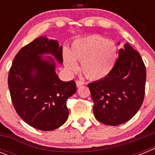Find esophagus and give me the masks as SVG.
I'll use <instances>...</instances> for the list:
<instances>
[{"mask_svg":"<svg viewBox=\"0 0 155 155\" xmlns=\"http://www.w3.org/2000/svg\"><path fill=\"white\" fill-rule=\"evenodd\" d=\"M84 84V82L83 81H81V80H77L76 81V85H77V87H81V86H82Z\"/></svg>","mask_w":155,"mask_h":155,"instance_id":"obj_1","label":"esophagus"}]
</instances>
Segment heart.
<instances>
[{
    "mask_svg": "<svg viewBox=\"0 0 155 155\" xmlns=\"http://www.w3.org/2000/svg\"><path fill=\"white\" fill-rule=\"evenodd\" d=\"M117 57L114 42L99 35H91L77 39L71 52H64V65L68 71L78 70L77 61L81 63V71L90 80H100L109 75Z\"/></svg>",
    "mask_w": 155,
    "mask_h": 155,
    "instance_id": "b5f03b06",
    "label": "heart"
}]
</instances>
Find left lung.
I'll list each match as a JSON object with an SVG mask.
<instances>
[{
	"label": "left lung",
	"mask_w": 155,
	"mask_h": 155,
	"mask_svg": "<svg viewBox=\"0 0 155 155\" xmlns=\"http://www.w3.org/2000/svg\"><path fill=\"white\" fill-rule=\"evenodd\" d=\"M146 68L137 50L128 43L119 51L108 76L88 84L97 120L118 126L132 119L143 102Z\"/></svg>",
	"instance_id": "1"
}]
</instances>
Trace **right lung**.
<instances>
[{"instance_id":"right-lung-1","label":"right lung","mask_w":155,"mask_h":155,"mask_svg":"<svg viewBox=\"0 0 155 155\" xmlns=\"http://www.w3.org/2000/svg\"><path fill=\"white\" fill-rule=\"evenodd\" d=\"M50 53L63 62V47L46 35L34 39L16 54L8 74V87L14 108L31 127L50 131L67 121L68 98L76 92L74 81H62L55 72V62L40 55Z\"/></svg>"}]
</instances>
